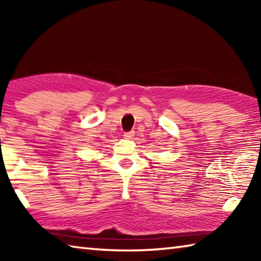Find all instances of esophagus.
I'll list each match as a JSON object with an SVG mask.
<instances>
[{
    "label": "esophagus",
    "instance_id": "obj_1",
    "mask_svg": "<svg viewBox=\"0 0 261 261\" xmlns=\"http://www.w3.org/2000/svg\"><path fill=\"white\" fill-rule=\"evenodd\" d=\"M135 136V132L134 131H129V132H125L124 134V138L126 139H132V137Z\"/></svg>",
    "mask_w": 261,
    "mask_h": 261
}]
</instances>
